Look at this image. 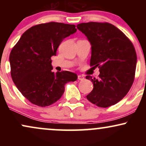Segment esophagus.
I'll return each mask as SVG.
<instances>
[{"instance_id": "obj_1", "label": "esophagus", "mask_w": 146, "mask_h": 146, "mask_svg": "<svg viewBox=\"0 0 146 146\" xmlns=\"http://www.w3.org/2000/svg\"><path fill=\"white\" fill-rule=\"evenodd\" d=\"M78 78L79 80H80V81H82V80H84V77L83 75H78Z\"/></svg>"}]
</instances>
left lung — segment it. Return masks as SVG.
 Returning <instances> with one entry per match:
<instances>
[{"mask_svg": "<svg viewBox=\"0 0 146 146\" xmlns=\"http://www.w3.org/2000/svg\"><path fill=\"white\" fill-rule=\"evenodd\" d=\"M77 28L91 45L90 64L100 68L99 78L87 75L93 89L87 100L106 108L123 99L131 88L137 66V54L132 43L118 28L108 23H80Z\"/></svg>", "mask_w": 146, "mask_h": 146, "instance_id": "obj_1", "label": "left lung"}]
</instances>
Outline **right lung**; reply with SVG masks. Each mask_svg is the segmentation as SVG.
Wrapping results in <instances>:
<instances>
[{
  "mask_svg": "<svg viewBox=\"0 0 146 146\" xmlns=\"http://www.w3.org/2000/svg\"><path fill=\"white\" fill-rule=\"evenodd\" d=\"M77 31L75 25L62 23L40 24L22 35L9 55L13 82L30 102L45 107L54 104L64 92V85L78 75L70 71L52 72L51 56L60 43Z\"/></svg>",
  "mask_w": 146,
  "mask_h": 146,
  "instance_id": "right-lung-1",
  "label": "right lung"
}]
</instances>
